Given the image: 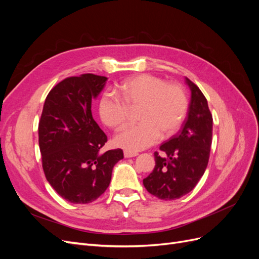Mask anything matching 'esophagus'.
Returning a JSON list of instances; mask_svg holds the SVG:
<instances>
[{
  "mask_svg": "<svg viewBox=\"0 0 259 259\" xmlns=\"http://www.w3.org/2000/svg\"><path fill=\"white\" fill-rule=\"evenodd\" d=\"M138 153L135 151H131V150H124V156L125 158H134Z\"/></svg>",
  "mask_w": 259,
  "mask_h": 259,
  "instance_id": "esophagus-1",
  "label": "esophagus"
}]
</instances>
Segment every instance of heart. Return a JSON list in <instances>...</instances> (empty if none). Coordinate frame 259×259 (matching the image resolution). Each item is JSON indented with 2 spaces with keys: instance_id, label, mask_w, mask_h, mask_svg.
Instances as JSON below:
<instances>
[{
  "instance_id": "obj_1",
  "label": "heart",
  "mask_w": 259,
  "mask_h": 259,
  "mask_svg": "<svg viewBox=\"0 0 259 259\" xmlns=\"http://www.w3.org/2000/svg\"><path fill=\"white\" fill-rule=\"evenodd\" d=\"M187 109V96L179 84L142 74L125 81L120 95L104 94L99 114L107 126L121 131L131 123L133 112L137 111L139 123L115 137L117 146L133 151L155 144L160 136L174 135L182 126Z\"/></svg>"
}]
</instances>
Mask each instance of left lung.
Returning <instances> with one entry per match:
<instances>
[{
  "label": "left lung",
  "mask_w": 259,
  "mask_h": 259,
  "mask_svg": "<svg viewBox=\"0 0 259 259\" xmlns=\"http://www.w3.org/2000/svg\"><path fill=\"white\" fill-rule=\"evenodd\" d=\"M191 90L188 115L182 130L154 152L155 166L144 179L149 193L161 200H176L197 186L206 169L213 135V116L201 90L186 77Z\"/></svg>",
  "instance_id": "obj_1"
}]
</instances>
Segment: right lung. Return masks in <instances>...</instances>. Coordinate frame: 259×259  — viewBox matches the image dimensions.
Returning <instances> with one entry per match:
<instances>
[{
	"label": "right lung",
	"mask_w": 259,
	"mask_h": 259,
	"mask_svg": "<svg viewBox=\"0 0 259 259\" xmlns=\"http://www.w3.org/2000/svg\"><path fill=\"white\" fill-rule=\"evenodd\" d=\"M106 81L93 73L62 80L49 93L38 122L45 177L61 198L75 204L98 199L123 159L122 149L100 152L108 138L92 115V98Z\"/></svg>",
	"instance_id": "add662e5"
}]
</instances>
